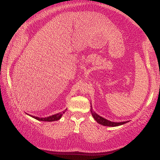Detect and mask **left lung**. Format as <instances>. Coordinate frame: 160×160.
Wrapping results in <instances>:
<instances>
[{
	"instance_id": "obj_1",
	"label": "left lung",
	"mask_w": 160,
	"mask_h": 160,
	"mask_svg": "<svg viewBox=\"0 0 160 160\" xmlns=\"http://www.w3.org/2000/svg\"><path fill=\"white\" fill-rule=\"evenodd\" d=\"M91 112L92 116L93 117L94 119H95L99 124L103 125V126H120L122 124H124L128 122V121H126V122H111L108 120H106L105 118L101 117L100 116L98 115L97 113H96L95 112L93 111L92 108V105L91 106Z\"/></svg>"
}]
</instances>
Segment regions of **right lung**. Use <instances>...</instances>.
Returning a JSON list of instances; mask_svg holds the SVG:
<instances>
[{"mask_svg":"<svg viewBox=\"0 0 160 160\" xmlns=\"http://www.w3.org/2000/svg\"><path fill=\"white\" fill-rule=\"evenodd\" d=\"M67 109L64 110V111L63 112H61V113H57V114H54V115H52V116H50L48 117H47V118H38V117H36V116H31V115H29V114H28V115H29L30 116L32 117L35 118V119H36L37 120H39V121H43V122H53V121H57V120H59L60 118H61V116H63V114L66 112Z\"/></svg>","mask_w":160,"mask_h":160,"instance_id":"right-lung-1","label":"right lung"}]
</instances>
